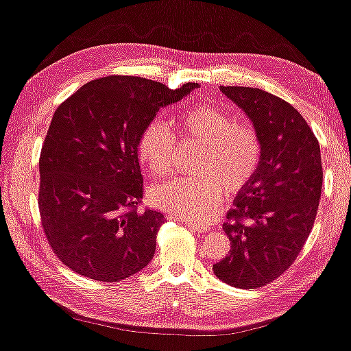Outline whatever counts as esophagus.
Masks as SVG:
<instances>
[{"label":"esophagus","instance_id":"esophagus-1","mask_svg":"<svg viewBox=\"0 0 351 351\" xmlns=\"http://www.w3.org/2000/svg\"><path fill=\"white\" fill-rule=\"evenodd\" d=\"M186 224H188V228H191V230L195 232H208L213 230L210 224L200 223V221H197V219H186Z\"/></svg>","mask_w":351,"mask_h":351}]
</instances>
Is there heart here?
I'll return each mask as SVG.
<instances>
[{
    "mask_svg": "<svg viewBox=\"0 0 351 351\" xmlns=\"http://www.w3.org/2000/svg\"><path fill=\"white\" fill-rule=\"evenodd\" d=\"M186 139L204 146L199 158L200 178H173L151 188L158 208L183 218L205 219L217 212L223 191L237 193L258 171L263 144L258 130L247 120H234L221 107L202 102L183 110L176 120ZM176 138L162 120H151L136 143L139 162L154 176L171 171Z\"/></svg>",
    "mask_w": 351,
    "mask_h": 351,
    "instance_id": "1",
    "label": "heart"
}]
</instances>
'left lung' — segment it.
Here are the masks:
<instances>
[{
    "label": "left lung",
    "instance_id": "obj_1",
    "mask_svg": "<svg viewBox=\"0 0 351 351\" xmlns=\"http://www.w3.org/2000/svg\"><path fill=\"white\" fill-rule=\"evenodd\" d=\"M258 130L263 156L239 191L223 231L230 254L213 265L218 279L258 289L291 268L310 236L319 205V143L295 107L260 88L219 86Z\"/></svg>",
    "mask_w": 351,
    "mask_h": 351
}]
</instances>
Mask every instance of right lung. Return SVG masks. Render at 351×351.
<instances>
[{"label":"right lung","mask_w":351,"mask_h":351,"mask_svg":"<svg viewBox=\"0 0 351 351\" xmlns=\"http://www.w3.org/2000/svg\"><path fill=\"white\" fill-rule=\"evenodd\" d=\"M197 83L170 90L110 75L83 85L56 109L40 154L38 208L56 256L75 273L123 281L156 254L160 212L141 208L136 143L160 107Z\"/></svg>","instance_id":"obj_1"}]
</instances>
